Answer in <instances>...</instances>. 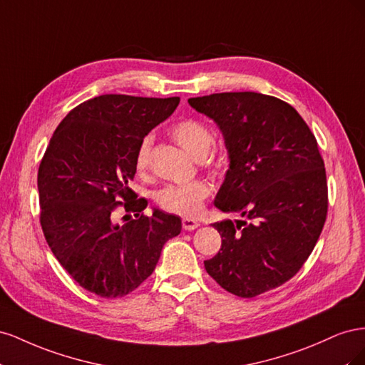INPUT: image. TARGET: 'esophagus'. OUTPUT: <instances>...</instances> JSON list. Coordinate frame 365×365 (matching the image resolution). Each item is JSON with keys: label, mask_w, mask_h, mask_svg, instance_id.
Wrapping results in <instances>:
<instances>
[{"label": "esophagus", "mask_w": 365, "mask_h": 365, "mask_svg": "<svg viewBox=\"0 0 365 365\" xmlns=\"http://www.w3.org/2000/svg\"><path fill=\"white\" fill-rule=\"evenodd\" d=\"M197 227H200V222L197 220L192 219V217H184L182 219V228L185 231H192V230H196Z\"/></svg>", "instance_id": "34e87169"}]
</instances>
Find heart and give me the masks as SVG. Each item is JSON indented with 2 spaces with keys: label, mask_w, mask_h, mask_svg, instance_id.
Listing matches in <instances>:
<instances>
[{
  "label": "heart",
  "mask_w": 365,
  "mask_h": 365,
  "mask_svg": "<svg viewBox=\"0 0 365 365\" xmlns=\"http://www.w3.org/2000/svg\"><path fill=\"white\" fill-rule=\"evenodd\" d=\"M170 134L176 143L197 161L204 160L215 145V135L202 121L195 118H182L170 128ZM152 138L145 137L135 150L134 165L140 176H146L150 170ZM210 169H219V164L212 161ZM212 195V185L205 181H193L180 185H165L157 193V202L161 210L173 215L193 217L200 215L204 201Z\"/></svg>",
  "instance_id": "b5f03b06"
}]
</instances>
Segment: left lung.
<instances>
[{
    "label": "left lung",
    "mask_w": 365,
    "mask_h": 365,
    "mask_svg": "<svg viewBox=\"0 0 365 365\" xmlns=\"http://www.w3.org/2000/svg\"><path fill=\"white\" fill-rule=\"evenodd\" d=\"M222 130L230 169L215 200L250 219L213 227L222 247L205 260L220 288L252 298L291 280L311 256L327 216L326 169L312 130L295 109L260 93L192 97Z\"/></svg>",
    "instance_id": "8db88e82"
}]
</instances>
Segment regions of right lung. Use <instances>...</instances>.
I'll return each instance as SVG.
<instances>
[{
    "label": "right lung",
    "instance_id": "obj_1",
    "mask_svg": "<svg viewBox=\"0 0 365 365\" xmlns=\"http://www.w3.org/2000/svg\"><path fill=\"white\" fill-rule=\"evenodd\" d=\"M180 97L103 94L67 114L39 164V222L54 257L82 288L103 298L137 289L155 269L181 219L137 197L138 143L168 118ZM123 207L130 220L115 222ZM135 215L130 217V213Z\"/></svg>",
    "mask_w": 365,
    "mask_h": 365
}]
</instances>
